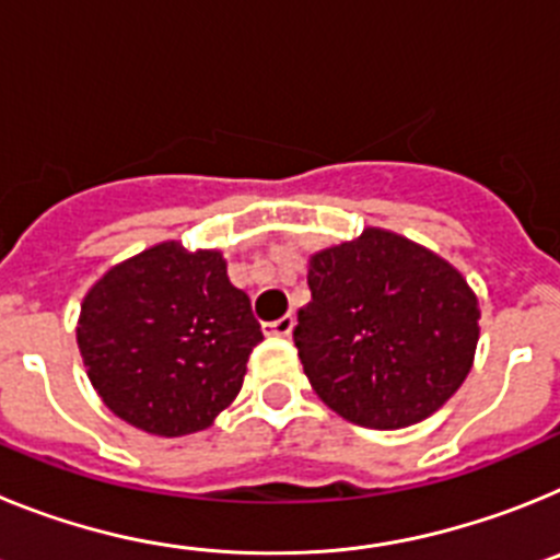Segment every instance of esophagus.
Returning a JSON list of instances; mask_svg holds the SVG:
<instances>
[{
    "label": "esophagus",
    "mask_w": 560,
    "mask_h": 560,
    "mask_svg": "<svg viewBox=\"0 0 560 560\" xmlns=\"http://www.w3.org/2000/svg\"><path fill=\"white\" fill-rule=\"evenodd\" d=\"M291 330H294V316L291 314H285V316H280V319H275V323L264 325V334H271V336H291Z\"/></svg>",
    "instance_id": "obj_1"
}]
</instances>
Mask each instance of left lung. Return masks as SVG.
Segmentation results:
<instances>
[{
	"mask_svg": "<svg viewBox=\"0 0 560 560\" xmlns=\"http://www.w3.org/2000/svg\"><path fill=\"white\" fill-rule=\"evenodd\" d=\"M294 345L311 387L368 429L429 418L459 389L479 339L477 296L454 266L368 230L311 257Z\"/></svg>",
	"mask_w": 560,
	"mask_h": 560,
	"instance_id": "8db88e82",
	"label": "left lung"
}]
</instances>
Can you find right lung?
<instances>
[{
  "mask_svg": "<svg viewBox=\"0 0 560 560\" xmlns=\"http://www.w3.org/2000/svg\"><path fill=\"white\" fill-rule=\"evenodd\" d=\"M264 339L219 252L176 241L114 266L81 305L78 348L117 418L148 434L207 429L241 393Z\"/></svg>",
  "mask_w": 560,
  "mask_h": 560,
  "instance_id": "add662e5",
  "label": "right lung"
}]
</instances>
